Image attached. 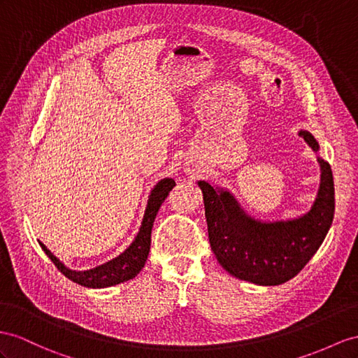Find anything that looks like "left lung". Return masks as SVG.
I'll return each instance as SVG.
<instances>
[{
  "mask_svg": "<svg viewBox=\"0 0 358 358\" xmlns=\"http://www.w3.org/2000/svg\"><path fill=\"white\" fill-rule=\"evenodd\" d=\"M313 151V134L298 133ZM320 185L306 215L287 221L262 222L243 212L228 190L198 181L203 190L208 241L219 264L233 277L259 286H278L301 272L313 257L334 217V181L331 166L317 157Z\"/></svg>",
  "mask_w": 358,
  "mask_h": 358,
  "instance_id": "left-lung-1",
  "label": "left lung"
}]
</instances>
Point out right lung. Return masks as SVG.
<instances>
[{
	"label": "right lung",
	"mask_w": 358,
	"mask_h": 358,
	"mask_svg": "<svg viewBox=\"0 0 358 358\" xmlns=\"http://www.w3.org/2000/svg\"><path fill=\"white\" fill-rule=\"evenodd\" d=\"M173 186H176V181L172 178H163L154 186L148 198V204H146L139 233L134 237L133 243L128 246L122 254H119L116 259L110 260L104 264H99V266L94 269L72 271L66 268L42 242H39V245L42 246L43 252L51 259V262L56 264L57 269L65 275L66 278L80 284V286L90 289H103L115 286V284L124 282L128 280H133L136 275L142 271L146 259H148L154 219L157 216L160 206L163 204V201L166 199Z\"/></svg>",
	"instance_id": "add662e5"
}]
</instances>
